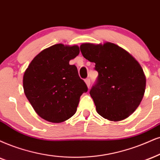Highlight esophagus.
Instances as JSON below:
<instances>
[{
  "instance_id": "1",
  "label": "esophagus",
  "mask_w": 160,
  "mask_h": 160,
  "mask_svg": "<svg viewBox=\"0 0 160 160\" xmlns=\"http://www.w3.org/2000/svg\"><path fill=\"white\" fill-rule=\"evenodd\" d=\"M85 83L87 84V86H88V88H90V79L89 78H86V79H85Z\"/></svg>"
}]
</instances>
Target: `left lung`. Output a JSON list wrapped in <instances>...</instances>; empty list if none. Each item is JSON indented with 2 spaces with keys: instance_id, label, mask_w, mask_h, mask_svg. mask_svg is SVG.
Wrapping results in <instances>:
<instances>
[{
  "instance_id": "1",
  "label": "left lung",
  "mask_w": 160,
  "mask_h": 160,
  "mask_svg": "<svg viewBox=\"0 0 160 160\" xmlns=\"http://www.w3.org/2000/svg\"><path fill=\"white\" fill-rule=\"evenodd\" d=\"M82 56L94 62L98 76L90 94L96 111L110 121H121L139 107L145 93L146 78L136 59L115 44L84 43Z\"/></svg>"
}]
</instances>
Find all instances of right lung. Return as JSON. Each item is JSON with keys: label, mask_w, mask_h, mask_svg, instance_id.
<instances>
[{"label": "right lung", "mask_w": 160, "mask_h": 160, "mask_svg": "<svg viewBox=\"0 0 160 160\" xmlns=\"http://www.w3.org/2000/svg\"><path fill=\"white\" fill-rule=\"evenodd\" d=\"M79 52L77 45H52L38 53L26 70L24 93L42 119L60 123L76 113L80 96L88 91L76 67L69 64Z\"/></svg>", "instance_id": "right-lung-1"}]
</instances>
